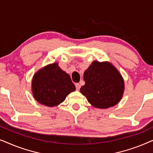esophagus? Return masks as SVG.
<instances>
[{"label":"esophagus","instance_id":"esophagus-1","mask_svg":"<svg viewBox=\"0 0 153 153\" xmlns=\"http://www.w3.org/2000/svg\"><path fill=\"white\" fill-rule=\"evenodd\" d=\"M75 86H76V88L77 90H79V89H80V88H81V85L79 84V83H76V84H75Z\"/></svg>","mask_w":153,"mask_h":153}]
</instances>
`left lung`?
I'll return each mask as SVG.
<instances>
[{
    "label": "left lung",
    "instance_id": "1",
    "mask_svg": "<svg viewBox=\"0 0 153 153\" xmlns=\"http://www.w3.org/2000/svg\"><path fill=\"white\" fill-rule=\"evenodd\" d=\"M81 93L96 108H107L120 102L124 81L118 71L108 62L94 61L83 74Z\"/></svg>",
    "mask_w": 153,
    "mask_h": 153
}]
</instances>
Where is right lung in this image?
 <instances>
[{"label": "right lung", "instance_id": "right-lung-1", "mask_svg": "<svg viewBox=\"0 0 153 153\" xmlns=\"http://www.w3.org/2000/svg\"><path fill=\"white\" fill-rule=\"evenodd\" d=\"M75 89L70 76L58 67V63L42 69L33 79L32 91L35 99L47 106L60 104Z\"/></svg>", "mask_w": 153, "mask_h": 153}]
</instances>
